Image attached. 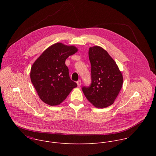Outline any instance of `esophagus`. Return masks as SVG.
<instances>
[{
	"instance_id": "esophagus-1",
	"label": "esophagus",
	"mask_w": 156,
	"mask_h": 156,
	"mask_svg": "<svg viewBox=\"0 0 156 156\" xmlns=\"http://www.w3.org/2000/svg\"><path fill=\"white\" fill-rule=\"evenodd\" d=\"M76 83H77V84H78V87H80V86H81V81L80 80H78V81L76 82Z\"/></svg>"
}]
</instances>
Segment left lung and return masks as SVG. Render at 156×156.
I'll list each match as a JSON object with an SVG mask.
<instances>
[{"label": "left lung", "mask_w": 156, "mask_h": 156, "mask_svg": "<svg viewBox=\"0 0 156 156\" xmlns=\"http://www.w3.org/2000/svg\"><path fill=\"white\" fill-rule=\"evenodd\" d=\"M91 65V84L83 87L88 101L97 108H105L114 104L123 85V75L114 60L102 48L89 49Z\"/></svg>", "instance_id": "1"}]
</instances>
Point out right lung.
<instances>
[{"label": "right lung", "mask_w": 156, "mask_h": 156, "mask_svg": "<svg viewBox=\"0 0 156 156\" xmlns=\"http://www.w3.org/2000/svg\"><path fill=\"white\" fill-rule=\"evenodd\" d=\"M78 51L74 46L52 44L33 63L31 81L39 98L49 105L60 104L77 84L71 80L65 60Z\"/></svg>", "instance_id": "add662e5"}]
</instances>
